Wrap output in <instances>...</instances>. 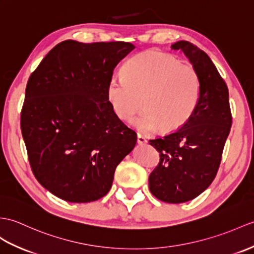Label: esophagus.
<instances>
[{"label": "esophagus", "mask_w": 254, "mask_h": 254, "mask_svg": "<svg viewBox=\"0 0 254 254\" xmlns=\"http://www.w3.org/2000/svg\"><path fill=\"white\" fill-rule=\"evenodd\" d=\"M137 143L139 145H145V144H147V138L145 136H143V135L138 134L137 135Z\"/></svg>", "instance_id": "obj_1"}]
</instances>
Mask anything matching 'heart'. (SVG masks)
Here are the masks:
<instances>
[{
	"label": "heart",
	"mask_w": 254,
	"mask_h": 254,
	"mask_svg": "<svg viewBox=\"0 0 254 254\" xmlns=\"http://www.w3.org/2000/svg\"><path fill=\"white\" fill-rule=\"evenodd\" d=\"M123 78L113 76L106 95L116 116L134 122L139 131L150 133L162 127L173 132L186 125L197 108L200 79L191 64H181L174 55L147 51L133 56L122 68Z\"/></svg>",
	"instance_id": "b5f03b06"
}]
</instances>
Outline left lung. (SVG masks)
I'll use <instances>...</instances> for the list:
<instances>
[{"instance_id": "obj_1", "label": "left lung", "mask_w": 254, "mask_h": 254, "mask_svg": "<svg viewBox=\"0 0 254 254\" xmlns=\"http://www.w3.org/2000/svg\"><path fill=\"white\" fill-rule=\"evenodd\" d=\"M182 51L197 70L200 98L193 115L180 129L150 139L160 161L149 175V190L169 203L190 201L203 192L219 170L232 127L228 88L210 57L188 41L171 45Z\"/></svg>"}]
</instances>
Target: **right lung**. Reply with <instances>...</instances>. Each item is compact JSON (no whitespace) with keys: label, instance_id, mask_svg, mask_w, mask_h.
<instances>
[{"label":"right lung","instance_id":"add662e5","mask_svg":"<svg viewBox=\"0 0 254 254\" xmlns=\"http://www.w3.org/2000/svg\"><path fill=\"white\" fill-rule=\"evenodd\" d=\"M128 42L63 41L28 80L21 133L35 179L69 202L104 197L137 136L116 116L106 95Z\"/></svg>","mask_w":254,"mask_h":254}]
</instances>
